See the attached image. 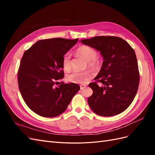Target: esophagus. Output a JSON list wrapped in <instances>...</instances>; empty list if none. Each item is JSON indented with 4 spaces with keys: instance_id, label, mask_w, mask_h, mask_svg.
Here are the masks:
<instances>
[{
    "instance_id": "34e87169",
    "label": "esophagus",
    "mask_w": 155,
    "mask_h": 155,
    "mask_svg": "<svg viewBox=\"0 0 155 155\" xmlns=\"http://www.w3.org/2000/svg\"><path fill=\"white\" fill-rule=\"evenodd\" d=\"M86 87V85H80V88H81V90H83V89H84Z\"/></svg>"
}]
</instances>
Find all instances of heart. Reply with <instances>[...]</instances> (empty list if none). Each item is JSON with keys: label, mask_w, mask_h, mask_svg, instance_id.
<instances>
[{"label": "heart", "mask_w": 155, "mask_h": 155, "mask_svg": "<svg viewBox=\"0 0 155 155\" xmlns=\"http://www.w3.org/2000/svg\"><path fill=\"white\" fill-rule=\"evenodd\" d=\"M77 53L85 58L90 67H94L96 65L97 53L95 49L88 46H80L77 50ZM63 67L64 70H69L71 67V56L67 53L63 58ZM92 78V74L88 71L78 72L74 71L67 75V81L74 83L85 84Z\"/></svg>", "instance_id": "heart-1"}]
</instances>
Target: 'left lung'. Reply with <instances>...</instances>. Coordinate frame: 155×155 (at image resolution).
<instances>
[{
	"label": "left lung",
	"instance_id": "8db88e82",
	"mask_svg": "<svg viewBox=\"0 0 155 155\" xmlns=\"http://www.w3.org/2000/svg\"><path fill=\"white\" fill-rule=\"evenodd\" d=\"M81 43L99 51L104 59L94 78L103 84L88 86L92 95L88 98L91 109L102 116H112L125 110L138 91L140 75L137 56L127 42L114 36H96Z\"/></svg>",
	"mask_w": 155,
	"mask_h": 155
}]
</instances>
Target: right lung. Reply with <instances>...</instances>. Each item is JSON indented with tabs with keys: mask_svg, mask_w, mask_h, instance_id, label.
Returning a JSON list of instances; mask_svg holds the SVG:
<instances>
[{
	"mask_svg": "<svg viewBox=\"0 0 155 155\" xmlns=\"http://www.w3.org/2000/svg\"><path fill=\"white\" fill-rule=\"evenodd\" d=\"M78 41L40 40L23 54L18 72V87L26 104L37 114L53 118L62 114L80 89L74 83L54 86L55 81L64 77V55Z\"/></svg>",
	"mask_w": 155,
	"mask_h": 155,
	"instance_id": "obj_1",
	"label": "right lung"
}]
</instances>
